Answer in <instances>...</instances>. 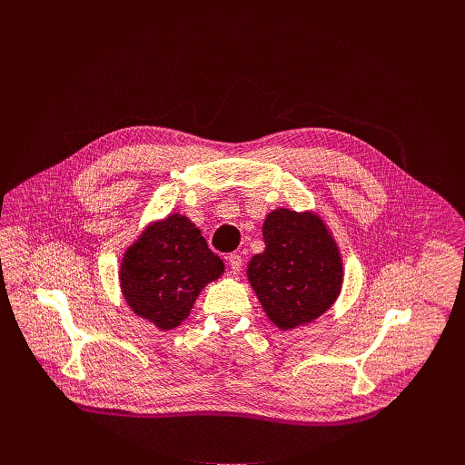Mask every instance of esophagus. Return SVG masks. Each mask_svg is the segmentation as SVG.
Wrapping results in <instances>:
<instances>
[{
    "label": "esophagus",
    "mask_w": 465,
    "mask_h": 465,
    "mask_svg": "<svg viewBox=\"0 0 465 465\" xmlns=\"http://www.w3.org/2000/svg\"><path fill=\"white\" fill-rule=\"evenodd\" d=\"M226 261H228L230 271H232L233 274H239V271H241V267H242V257H241L239 253H230V255L226 257Z\"/></svg>",
    "instance_id": "34e87169"
}]
</instances>
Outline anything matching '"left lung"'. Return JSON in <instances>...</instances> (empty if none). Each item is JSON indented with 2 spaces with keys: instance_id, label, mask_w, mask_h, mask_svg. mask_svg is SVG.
Segmentation results:
<instances>
[{
  "instance_id": "obj_1",
  "label": "left lung",
  "mask_w": 465,
  "mask_h": 465,
  "mask_svg": "<svg viewBox=\"0 0 465 465\" xmlns=\"http://www.w3.org/2000/svg\"><path fill=\"white\" fill-rule=\"evenodd\" d=\"M262 241L246 274L267 316L292 329L325 312L341 292L342 259L322 219L276 210L264 219Z\"/></svg>"
}]
</instances>
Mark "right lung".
<instances>
[{
	"label": "right lung",
	"instance_id": "add662e5",
	"mask_svg": "<svg viewBox=\"0 0 465 465\" xmlns=\"http://www.w3.org/2000/svg\"><path fill=\"white\" fill-rule=\"evenodd\" d=\"M224 271L217 253L187 217L149 226L121 262V289L138 316L160 329L178 327L206 283Z\"/></svg>",
	"mask_w": 465,
	"mask_h": 465
}]
</instances>
